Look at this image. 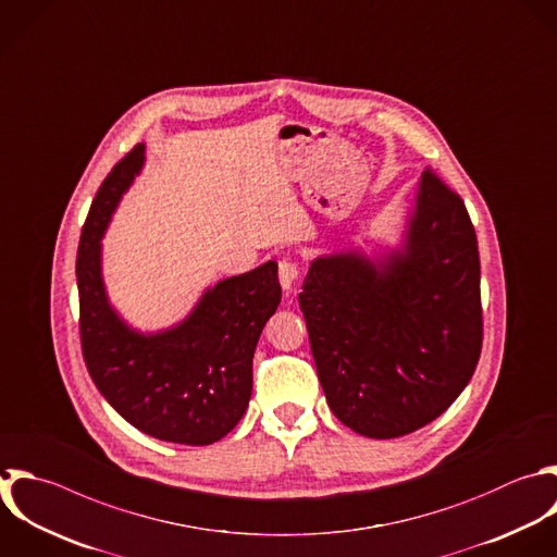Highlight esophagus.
<instances>
[{"label": "esophagus", "instance_id": "34e87169", "mask_svg": "<svg viewBox=\"0 0 557 557\" xmlns=\"http://www.w3.org/2000/svg\"><path fill=\"white\" fill-rule=\"evenodd\" d=\"M298 278H300V265H298V261H294V259H283V261H278V281H281V285H283V289L289 294L296 285H298Z\"/></svg>", "mask_w": 557, "mask_h": 557}]
</instances>
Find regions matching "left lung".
Returning <instances> with one entry per match:
<instances>
[{
    "label": "left lung",
    "mask_w": 557,
    "mask_h": 557,
    "mask_svg": "<svg viewBox=\"0 0 557 557\" xmlns=\"http://www.w3.org/2000/svg\"><path fill=\"white\" fill-rule=\"evenodd\" d=\"M479 281L470 215L431 168L403 255L381 270L352 252L315 259L298 300L333 413L389 440L448 409L481 355Z\"/></svg>",
    "instance_id": "obj_1"
}]
</instances>
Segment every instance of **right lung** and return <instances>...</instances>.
Listing matches in <instances>:
<instances>
[{
    "label": "right lung",
    "mask_w": 557,
    "mask_h": 557,
    "mask_svg": "<svg viewBox=\"0 0 557 557\" xmlns=\"http://www.w3.org/2000/svg\"><path fill=\"white\" fill-rule=\"evenodd\" d=\"M137 144L104 178L83 226L76 276L81 344L102 396L139 431L189 446L222 440L252 394V357L281 302L274 261L209 289L196 311L159 335L131 331L109 307L100 274V237L117 200L144 165Z\"/></svg>",
    "instance_id": "obj_1"
}]
</instances>
